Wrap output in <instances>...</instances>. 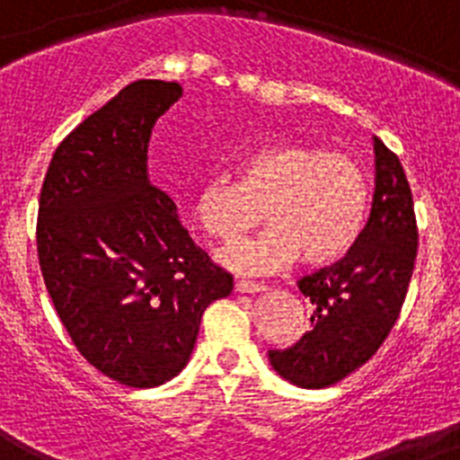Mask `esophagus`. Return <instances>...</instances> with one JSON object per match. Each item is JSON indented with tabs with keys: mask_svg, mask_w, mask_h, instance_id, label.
<instances>
[{
	"mask_svg": "<svg viewBox=\"0 0 460 460\" xmlns=\"http://www.w3.org/2000/svg\"><path fill=\"white\" fill-rule=\"evenodd\" d=\"M266 284H259V281H247V279H235V291L238 293H261L266 291Z\"/></svg>",
	"mask_w": 460,
	"mask_h": 460,
	"instance_id": "esophagus-1",
	"label": "esophagus"
}]
</instances>
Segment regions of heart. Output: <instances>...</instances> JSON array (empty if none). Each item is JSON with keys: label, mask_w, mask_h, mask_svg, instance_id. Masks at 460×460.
I'll list each match as a JSON object with an SVG mask.
<instances>
[{"label": "heart", "mask_w": 460, "mask_h": 460, "mask_svg": "<svg viewBox=\"0 0 460 460\" xmlns=\"http://www.w3.org/2000/svg\"><path fill=\"white\" fill-rule=\"evenodd\" d=\"M235 183L213 179L194 199V220L225 245L263 220L268 229L222 254L240 272H272L300 256L328 266L359 240L369 210L362 164L339 151L279 142L235 160Z\"/></svg>", "instance_id": "obj_1"}]
</instances>
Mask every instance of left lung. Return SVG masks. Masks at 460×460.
Returning <instances> with one entry per match:
<instances>
[{"instance_id": "1", "label": "left lung", "mask_w": 460, "mask_h": 460, "mask_svg": "<svg viewBox=\"0 0 460 460\" xmlns=\"http://www.w3.org/2000/svg\"><path fill=\"white\" fill-rule=\"evenodd\" d=\"M376 192L353 250L305 275L297 288L312 302V330L291 349L268 350L288 383L321 390L339 383L383 346L403 307L417 259L412 192L396 153L374 137Z\"/></svg>"}]
</instances>
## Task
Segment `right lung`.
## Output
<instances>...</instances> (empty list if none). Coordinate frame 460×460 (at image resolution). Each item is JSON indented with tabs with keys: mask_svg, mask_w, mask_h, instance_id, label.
Returning a JSON list of instances; mask_svg holds the SVG:
<instances>
[{
	"mask_svg": "<svg viewBox=\"0 0 460 460\" xmlns=\"http://www.w3.org/2000/svg\"><path fill=\"white\" fill-rule=\"evenodd\" d=\"M181 93L179 82L123 86L66 135L40 188L36 247L57 316L82 358L128 387L179 374L206 307L234 288L148 181L153 123Z\"/></svg>",
	"mask_w": 460,
	"mask_h": 460,
	"instance_id": "add662e5",
	"label": "right lung"
}]
</instances>
